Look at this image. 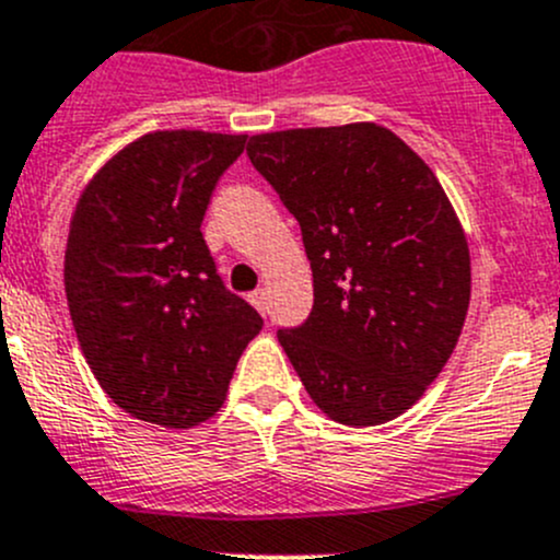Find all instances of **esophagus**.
I'll return each instance as SVG.
<instances>
[{
	"label": "esophagus",
	"mask_w": 560,
	"mask_h": 560,
	"mask_svg": "<svg viewBox=\"0 0 560 560\" xmlns=\"http://www.w3.org/2000/svg\"><path fill=\"white\" fill-rule=\"evenodd\" d=\"M248 303H252V306L257 308L259 314H265V308H268V298H265V292H262V290L252 292V295H248Z\"/></svg>",
	"instance_id": "34e87169"
}]
</instances>
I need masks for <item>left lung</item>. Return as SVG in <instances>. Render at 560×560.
Listing matches in <instances>:
<instances>
[{"label":"left lung","mask_w":560,"mask_h":560,"mask_svg":"<svg viewBox=\"0 0 560 560\" xmlns=\"http://www.w3.org/2000/svg\"><path fill=\"white\" fill-rule=\"evenodd\" d=\"M246 154L312 259V316L279 330L292 369L330 420H395L442 374L471 301L468 241L447 191L374 121L252 135Z\"/></svg>","instance_id":"left-lung-1"}]
</instances>
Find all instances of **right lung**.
Listing matches in <instances>:
<instances>
[{
  "instance_id": "right-lung-1",
  "label": "right lung",
  "mask_w": 560,
  "mask_h": 560,
  "mask_svg": "<svg viewBox=\"0 0 560 560\" xmlns=\"http://www.w3.org/2000/svg\"><path fill=\"white\" fill-rule=\"evenodd\" d=\"M246 135L160 129L110 156L75 202L65 252L72 327L113 404L151 425L222 409L262 316L217 276L200 233Z\"/></svg>"
}]
</instances>
